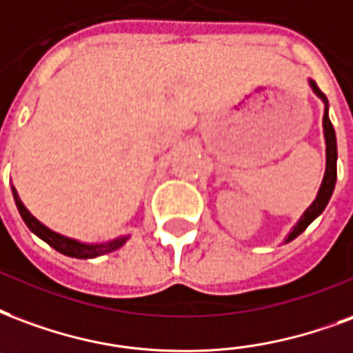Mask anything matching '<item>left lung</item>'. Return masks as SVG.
I'll return each instance as SVG.
<instances>
[{"label":"left lung","instance_id":"8db88e82","mask_svg":"<svg viewBox=\"0 0 353 353\" xmlns=\"http://www.w3.org/2000/svg\"><path fill=\"white\" fill-rule=\"evenodd\" d=\"M310 90L314 91V95L320 99L323 103V119H322V127H323V138H325V172H323V179L320 189H318V194H316L314 202L310 203L309 208L305 210L299 221L296 223V226L290 230L288 236L284 239V243H290L292 239H296L299 234H303L307 226H309L316 216L322 215V211L325 210V205L330 203V198L335 190L336 183V137H335V129L330 121V103H327V97L323 95L322 91L318 90L314 80H309Z\"/></svg>","mask_w":353,"mask_h":353}]
</instances>
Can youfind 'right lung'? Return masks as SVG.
Segmentation results:
<instances>
[{
    "label": "right lung",
    "mask_w": 353,
    "mask_h": 353,
    "mask_svg": "<svg viewBox=\"0 0 353 353\" xmlns=\"http://www.w3.org/2000/svg\"><path fill=\"white\" fill-rule=\"evenodd\" d=\"M12 196H14V202H17V208L20 211V216L23 219L26 226L35 234L37 237H41L43 241H46L50 245L52 249H56L57 252H61L65 256L70 258H80V260H90V258L103 256V254H108V252H114L119 247H123L127 239L130 236H119L116 239H108V241L103 243H83L78 241V239H72V237H67L63 234H57L54 230H50L46 224H43L39 221L37 216H33L30 213V210L23 205V202L18 196L17 189L12 187Z\"/></svg>",
    "instance_id": "obj_1"
}]
</instances>
